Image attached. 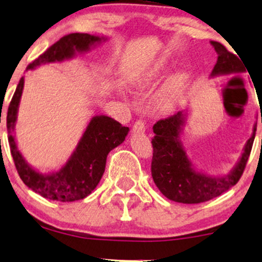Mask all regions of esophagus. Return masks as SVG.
Wrapping results in <instances>:
<instances>
[{
	"instance_id": "obj_1",
	"label": "esophagus",
	"mask_w": 262,
	"mask_h": 262,
	"mask_svg": "<svg viewBox=\"0 0 262 262\" xmlns=\"http://www.w3.org/2000/svg\"><path fill=\"white\" fill-rule=\"evenodd\" d=\"M132 131L135 132V134H144L145 131V124L144 121L142 120H137L134 125V128H132Z\"/></svg>"
}]
</instances>
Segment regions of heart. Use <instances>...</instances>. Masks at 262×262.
<instances>
[{"mask_svg": "<svg viewBox=\"0 0 262 262\" xmlns=\"http://www.w3.org/2000/svg\"><path fill=\"white\" fill-rule=\"evenodd\" d=\"M168 69V62L166 59H157L155 62L148 64L139 69L131 78V83L136 88H148L150 85L155 84L161 77L166 74ZM181 77H177L174 80L168 82L162 88V91L159 94V105L161 108L169 110L174 106L177 101L179 92L181 88Z\"/></svg>", "mask_w": 262, "mask_h": 262, "instance_id": "obj_1", "label": "heart"}]
</instances>
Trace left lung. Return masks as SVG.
Wrapping results in <instances>:
<instances>
[{
    "instance_id": "8db88e82",
    "label": "left lung",
    "mask_w": 262,
    "mask_h": 262,
    "mask_svg": "<svg viewBox=\"0 0 262 262\" xmlns=\"http://www.w3.org/2000/svg\"><path fill=\"white\" fill-rule=\"evenodd\" d=\"M218 58L211 77L242 74L246 71L242 59L229 52L221 42L211 41ZM186 112L181 111L154 125L151 175L161 193L169 200L182 204H199L216 198L237 184L245 170L255 138L256 124L247 141L243 152L232 169L224 175H207L193 166L181 141Z\"/></svg>"
}]
</instances>
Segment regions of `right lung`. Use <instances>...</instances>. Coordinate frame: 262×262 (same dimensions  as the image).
Listing matches in <instances>:
<instances>
[{"mask_svg": "<svg viewBox=\"0 0 262 262\" xmlns=\"http://www.w3.org/2000/svg\"><path fill=\"white\" fill-rule=\"evenodd\" d=\"M106 40V37L88 33L68 34L33 60L27 70H33L42 64L71 59L76 53L91 51L92 48ZM24 83L25 77H21L7 113L10 152L21 180L32 191L50 200L66 203L85 198L101 180L108 152L125 141L130 130L107 116L93 117L66 164L58 170L41 173L25 160L15 139L17 111Z\"/></svg>", "mask_w": 262, "mask_h": 262, "instance_id": "obj_1", "label": "right lung"}]
</instances>
